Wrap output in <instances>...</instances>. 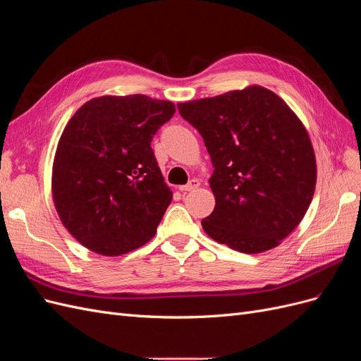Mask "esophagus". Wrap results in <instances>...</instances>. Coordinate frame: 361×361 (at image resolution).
Listing matches in <instances>:
<instances>
[{"label":"esophagus","instance_id":"1","mask_svg":"<svg viewBox=\"0 0 361 361\" xmlns=\"http://www.w3.org/2000/svg\"><path fill=\"white\" fill-rule=\"evenodd\" d=\"M200 187V182L197 179H192L191 182H188L187 185H182V187H179V191L182 192H187V191H192L195 188Z\"/></svg>","mask_w":361,"mask_h":361}]
</instances>
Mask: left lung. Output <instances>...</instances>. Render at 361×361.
<instances>
[{
	"mask_svg": "<svg viewBox=\"0 0 361 361\" xmlns=\"http://www.w3.org/2000/svg\"><path fill=\"white\" fill-rule=\"evenodd\" d=\"M178 108L203 137L214 166L215 207L202 220L206 235L248 255L280 245L316 188L314 150L300 117L262 85Z\"/></svg>",
	"mask_w": 361,
	"mask_h": 361,
	"instance_id": "1",
	"label": "left lung"
}]
</instances>
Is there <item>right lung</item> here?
Returning <instances> with one entry per match:
<instances>
[{
  "mask_svg": "<svg viewBox=\"0 0 361 361\" xmlns=\"http://www.w3.org/2000/svg\"><path fill=\"white\" fill-rule=\"evenodd\" d=\"M170 101L105 94L71 117L52 162V200L63 226L85 248L120 256L149 243L173 191L150 141L173 117Z\"/></svg>",
  "mask_w": 361,
  "mask_h": 361,
  "instance_id": "obj_1",
  "label": "right lung"
}]
</instances>
